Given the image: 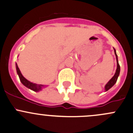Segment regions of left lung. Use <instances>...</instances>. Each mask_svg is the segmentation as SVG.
<instances>
[{
	"label": "left lung",
	"mask_w": 133,
	"mask_h": 133,
	"mask_svg": "<svg viewBox=\"0 0 133 133\" xmlns=\"http://www.w3.org/2000/svg\"><path fill=\"white\" fill-rule=\"evenodd\" d=\"M114 49V48H113ZM114 52H115V56H116V59H117V70H116V72L114 76L108 82L107 84L105 85V90L108 91V90L111 88L113 86H114V84H115L116 82H117L118 77L119 74H120V65H119L118 63V56H117V52H116V50L114 49Z\"/></svg>",
	"instance_id": "1"
}]
</instances>
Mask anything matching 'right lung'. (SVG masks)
Listing matches in <instances>:
<instances>
[{
    "mask_svg": "<svg viewBox=\"0 0 133 133\" xmlns=\"http://www.w3.org/2000/svg\"><path fill=\"white\" fill-rule=\"evenodd\" d=\"M16 72H17V74L18 75L19 78H20V80L21 81V83L25 86V87L28 88L30 90H32V91H35L38 92L40 90H42L43 87H46V86L43 85V84H37L36 83H33L32 82H30L29 81H28L27 79H26L24 76L22 74L21 72H20V69H19L18 66L17 64L16 63Z\"/></svg>",
    "mask_w": 133,
    "mask_h": 133,
    "instance_id": "right-lung-1",
    "label": "right lung"
}]
</instances>
